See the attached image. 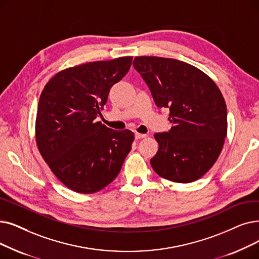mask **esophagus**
<instances>
[{
    "mask_svg": "<svg viewBox=\"0 0 259 259\" xmlns=\"http://www.w3.org/2000/svg\"><path fill=\"white\" fill-rule=\"evenodd\" d=\"M144 138H146V134L139 133V132L136 133V139H137V140H141V139H144Z\"/></svg>",
    "mask_w": 259,
    "mask_h": 259,
    "instance_id": "obj_1",
    "label": "esophagus"
}]
</instances>
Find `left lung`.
<instances>
[{"label":"left lung","mask_w":259,"mask_h":259,"mask_svg":"<svg viewBox=\"0 0 259 259\" xmlns=\"http://www.w3.org/2000/svg\"><path fill=\"white\" fill-rule=\"evenodd\" d=\"M133 66L155 105L169 109L168 132L155 133L159 150L150 160L160 177L190 183L217 161L228 132V112L217 84L204 72L171 58L141 56Z\"/></svg>","instance_id":"8db88e82"}]
</instances>
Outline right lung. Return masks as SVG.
<instances>
[{"instance_id": "obj_1", "label": "right lung", "mask_w": 259, "mask_h": 259, "mask_svg": "<svg viewBox=\"0 0 259 259\" xmlns=\"http://www.w3.org/2000/svg\"><path fill=\"white\" fill-rule=\"evenodd\" d=\"M132 57L95 61L60 71L44 87L36 117L37 147L67 188L93 194L119 174L134 133L96 120L111 87L125 76Z\"/></svg>"}]
</instances>
